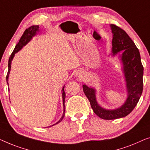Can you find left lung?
Wrapping results in <instances>:
<instances>
[{"label":"left lung","mask_w":150,"mask_h":150,"mask_svg":"<svg viewBox=\"0 0 150 150\" xmlns=\"http://www.w3.org/2000/svg\"><path fill=\"white\" fill-rule=\"evenodd\" d=\"M113 34L112 52L113 55L122 51L121 56L123 70L126 81L128 98L119 109L107 110L99 106L96 100L95 90L83 86L84 94L90 103L94 112L104 120H115L125 117L133 110L137 104L143 92V67L141 61L138 48L128 34L120 27L111 24Z\"/></svg>","instance_id":"1"}]
</instances>
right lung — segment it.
I'll list each match as a JSON object with an SVG mask.
<instances>
[{"label":"right lung","instance_id":"obj_1","mask_svg":"<svg viewBox=\"0 0 150 150\" xmlns=\"http://www.w3.org/2000/svg\"><path fill=\"white\" fill-rule=\"evenodd\" d=\"M39 26H32L30 27H29L28 28H26V30H25L24 33H23V35L22 36V37H21V39H20V41H19L18 43L17 44L16 47H15V49L13 51L12 54H11V56L9 57V62H8V72H7V75L6 76V79H7V83H8V77H9V72H10V70H11V61L13 60V58L14 57V55L16 53H17L19 50H20L22 49L23 46H24L26 44L28 43V42L30 41V40L32 39V37H33L34 35H35V34L37 33V31L39 30ZM64 88H63L62 89V100H63V105H64V113H63V115L62 117L60 118V120H59V121L57 122L56 124H58L59 122H60L62 121L63 117H64V114H65V105H64V100H65V92L64 91ZM55 125V124H54ZM52 125V126H54Z\"/></svg>","mask_w":150,"mask_h":150}]
</instances>
